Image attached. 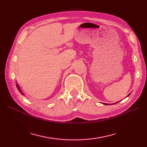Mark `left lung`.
I'll return each mask as SVG.
<instances>
[{
	"label": "left lung",
	"instance_id": "1",
	"mask_svg": "<svg viewBox=\"0 0 147 147\" xmlns=\"http://www.w3.org/2000/svg\"><path fill=\"white\" fill-rule=\"evenodd\" d=\"M129 95H130V94H129ZM128 95V96H129ZM117 103H115V104H117ZM105 104V105H108V104Z\"/></svg>",
	"mask_w": 147,
	"mask_h": 147
}]
</instances>
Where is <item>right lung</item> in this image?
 Here are the masks:
<instances>
[{
	"label": "right lung",
	"mask_w": 147,
	"mask_h": 147,
	"mask_svg": "<svg viewBox=\"0 0 147 147\" xmlns=\"http://www.w3.org/2000/svg\"><path fill=\"white\" fill-rule=\"evenodd\" d=\"M16 86H17V88H18V90L20 91V92H21V93H22V94H23V92H21V89H20V86H18V84H16Z\"/></svg>",
	"instance_id": "right-lung-1"
}]
</instances>
